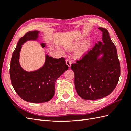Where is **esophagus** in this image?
<instances>
[{
	"instance_id": "1",
	"label": "esophagus",
	"mask_w": 131,
	"mask_h": 131,
	"mask_svg": "<svg viewBox=\"0 0 131 131\" xmlns=\"http://www.w3.org/2000/svg\"><path fill=\"white\" fill-rule=\"evenodd\" d=\"M66 64L68 66L69 68H70L71 66V61L69 60H66Z\"/></svg>"
}]
</instances>
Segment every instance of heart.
<instances>
[{"label": "heart", "instance_id": "1", "mask_svg": "<svg viewBox=\"0 0 131 131\" xmlns=\"http://www.w3.org/2000/svg\"><path fill=\"white\" fill-rule=\"evenodd\" d=\"M80 52H81V51H79V53H80Z\"/></svg>", "mask_w": 131, "mask_h": 131}]
</instances>
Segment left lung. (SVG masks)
Here are the masks:
<instances>
[{"mask_svg": "<svg viewBox=\"0 0 131 131\" xmlns=\"http://www.w3.org/2000/svg\"><path fill=\"white\" fill-rule=\"evenodd\" d=\"M98 29L102 32V41L71 66L77 92L85 100L108 96L116 87L121 74L117 51L109 33L102 27Z\"/></svg>", "mask_w": 131, "mask_h": 131, "instance_id": "obj_1", "label": "left lung"}]
</instances>
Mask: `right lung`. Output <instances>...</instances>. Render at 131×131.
Instances as JSON below:
<instances>
[{
  "label": "right lung",
  "instance_id": "obj_1",
  "mask_svg": "<svg viewBox=\"0 0 131 131\" xmlns=\"http://www.w3.org/2000/svg\"><path fill=\"white\" fill-rule=\"evenodd\" d=\"M40 31L27 32L20 38L11 58L10 77L12 85L18 95L25 101L32 103L45 102L54 95L55 82L68 69L65 59L54 58L45 56L44 65L34 71H27L19 63V56L23 45L27 41H40ZM42 48H47L44 43H40Z\"/></svg>",
  "mask_w": 131,
  "mask_h": 131
}]
</instances>
